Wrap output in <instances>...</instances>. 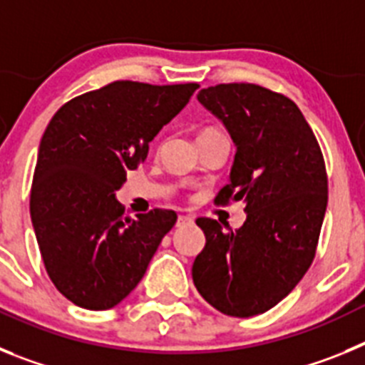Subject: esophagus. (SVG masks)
I'll return each instance as SVG.
<instances>
[{
    "label": "esophagus",
    "instance_id": "esophagus-1",
    "mask_svg": "<svg viewBox=\"0 0 365 365\" xmlns=\"http://www.w3.org/2000/svg\"><path fill=\"white\" fill-rule=\"evenodd\" d=\"M193 219L190 215H179L177 217V227H186V225H192Z\"/></svg>",
    "mask_w": 365,
    "mask_h": 365
}]
</instances>
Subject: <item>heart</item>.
<instances>
[{
	"label": "heart",
	"instance_id": "1",
	"mask_svg": "<svg viewBox=\"0 0 365 365\" xmlns=\"http://www.w3.org/2000/svg\"><path fill=\"white\" fill-rule=\"evenodd\" d=\"M206 131H214V130H202V131H201V133H206Z\"/></svg>",
	"mask_w": 365,
	"mask_h": 365
}]
</instances>
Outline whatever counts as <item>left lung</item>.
Instances as JSON below:
<instances>
[{"instance_id": "obj_1", "label": "left lung", "mask_w": 365, "mask_h": 365, "mask_svg": "<svg viewBox=\"0 0 365 365\" xmlns=\"http://www.w3.org/2000/svg\"><path fill=\"white\" fill-rule=\"evenodd\" d=\"M199 102L237 146L215 205L243 201L247 221L222 232L199 217L206 245L192 278L199 294L235 318L263 314L299 283L316 256L327 208V172L311 125L289 96L256 83H217Z\"/></svg>"}]
</instances>
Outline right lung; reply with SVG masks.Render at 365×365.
Masks as SVG:
<instances>
[{"mask_svg":"<svg viewBox=\"0 0 365 365\" xmlns=\"http://www.w3.org/2000/svg\"><path fill=\"white\" fill-rule=\"evenodd\" d=\"M199 83L117 80L74 96L40 143L31 217L51 282L89 311L115 307L146 274L173 210L124 215L115 192L148 157L150 143L188 104Z\"/></svg>","mask_w":365,"mask_h":365,"instance_id":"add662e5","label":"right lung"}]
</instances>
